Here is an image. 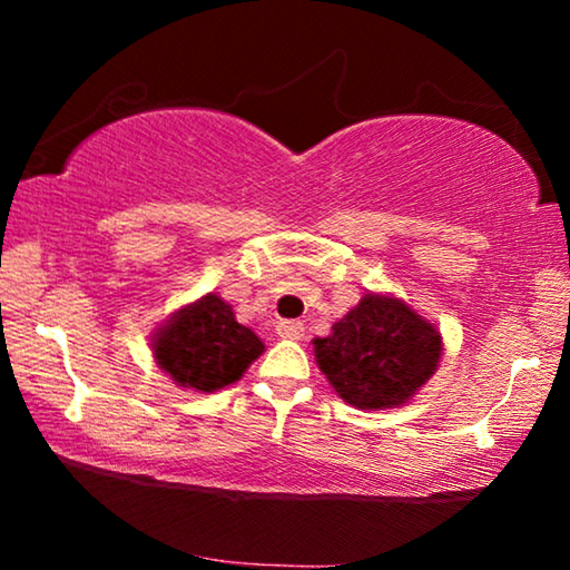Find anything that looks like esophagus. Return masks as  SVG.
<instances>
[{
  "mask_svg": "<svg viewBox=\"0 0 570 570\" xmlns=\"http://www.w3.org/2000/svg\"><path fill=\"white\" fill-rule=\"evenodd\" d=\"M276 334L282 336V340H302L304 336V324L302 322H278L276 324Z\"/></svg>",
  "mask_w": 570,
  "mask_h": 570,
  "instance_id": "1",
  "label": "esophagus"
}]
</instances>
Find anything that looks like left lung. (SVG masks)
Wrapping results in <instances>:
<instances>
[{"instance_id":"8db88e82","label":"left lung","mask_w":570,"mask_h":570,"mask_svg":"<svg viewBox=\"0 0 570 570\" xmlns=\"http://www.w3.org/2000/svg\"><path fill=\"white\" fill-rule=\"evenodd\" d=\"M442 336L394 296L364 294L332 334L314 340V356L344 402L384 410L407 402L438 370Z\"/></svg>"}]
</instances>
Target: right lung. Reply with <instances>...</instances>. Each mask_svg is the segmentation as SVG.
<instances>
[{"mask_svg":"<svg viewBox=\"0 0 570 570\" xmlns=\"http://www.w3.org/2000/svg\"><path fill=\"white\" fill-rule=\"evenodd\" d=\"M264 352V342L238 324L216 294L178 308L153 340V354L178 387L216 392L234 384Z\"/></svg>","mask_w":570,"mask_h":570,"instance_id":"add662e5","label":"right lung"}]
</instances>
